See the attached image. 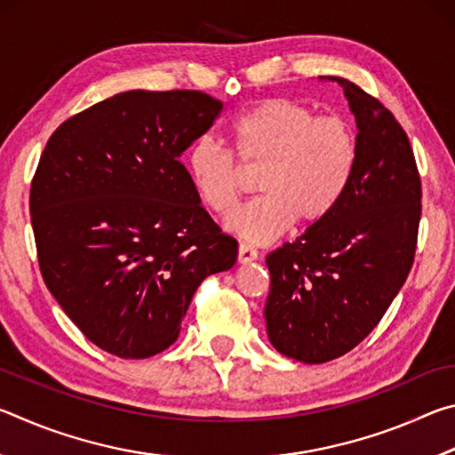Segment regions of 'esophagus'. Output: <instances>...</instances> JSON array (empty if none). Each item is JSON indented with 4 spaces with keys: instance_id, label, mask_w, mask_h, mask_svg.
<instances>
[{
    "instance_id": "obj_1",
    "label": "esophagus",
    "mask_w": 455,
    "mask_h": 455,
    "mask_svg": "<svg viewBox=\"0 0 455 455\" xmlns=\"http://www.w3.org/2000/svg\"><path fill=\"white\" fill-rule=\"evenodd\" d=\"M257 259H259V252H257V249H252L251 244L243 243L241 246H238V263L249 265V263H252V260H257Z\"/></svg>"
}]
</instances>
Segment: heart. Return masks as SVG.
Listing matches in <instances>:
<instances>
[{"label":"heart","instance_id":"heart-1","mask_svg":"<svg viewBox=\"0 0 455 455\" xmlns=\"http://www.w3.org/2000/svg\"><path fill=\"white\" fill-rule=\"evenodd\" d=\"M228 136L235 156L212 138L200 136L184 164L200 200L222 217L241 198L237 165L260 168V196L228 220V228L251 243L273 241L292 220L319 225L341 203L355 172L357 140L349 122L317 116L315 108L299 100H263L233 120Z\"/></svg>","mask_w":455,"mask_h":455}]
</instances>
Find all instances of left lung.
Listing matches in <instances>:
<instances>
[{
  "mask_svg": "<svg viewBox=\"0 0 455 455\" xmlns=\"http://www.w3.org/2000/svg\"><path fill=\"white\" fill-rule=\"evenodd\" d=\"M343 88L357 122V164L337 209L267 257L265 305L273 347L325 363L359 345L410 275L421 217V182L410 138L379 100Z\"/></svg>",
  "mask_w": 455,
  "mask_h": 455,
  "instance_id": "left-lung-1",
  "label": "left lung"
}]
</instances>
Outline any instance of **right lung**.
Here are the masks:
<instances>
[{
	"mask_svg": "<svg viewBox=\"0 0 455 455\" xmlns=\"http://www.w3.org/2000/svg\"><path fill=\"white\" fill-rule=\"evenodd\" d=\"M196 90H130L66 120L45 144L29 212L45 287L92 343L124 359L179 339L206 276L236 263L182 152L220 116Z\"/></svg>",
	"mask_w": 455,
	"mask_h": 455,
	"instance_id": "right-lung-1",
	"label": "right lung"
}]
</instances>
